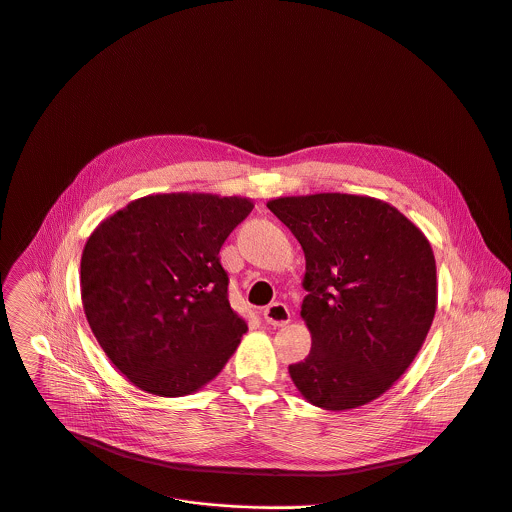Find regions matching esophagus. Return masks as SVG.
<instances>
[{"instance_id":"obj_1","label":"esophagus","mask_w":512,"mask_h":512,"mask_svg":"<svg viewBox=\"0 0 512 512\" xmlns=\"http://www.w3.org/2000/svg\"><path fill=\"white\" fill-rule=\"evenodd\" d=\"M263 319H265L269 325H273V327H283V325H287V323L291 321V313H289V307H287L285 303L275 301V303H271V305L265 307Z\"/></svg>"}]
</instances>
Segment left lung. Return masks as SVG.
Wrapping results in <instances>:
<instances>
[{
	"mask_svg": "<svg viewBox=\"0 0 512 512\" xmlns=\"http://www.w3.org/2000/svg\"><path fill=\"white\" fill-rule=\"evenodd\" d=\"M267 207L305 253L301 317L311 352L289 366L293 384L333 412L376 400L414 362L436 313L428 239L372 197L321 193Z\"/></svg>",
	"mask_w": 512,
	"mask_h": 512,
	"instance_id": "left-lung-1",
	"label": "left lung"
}]
</instances>
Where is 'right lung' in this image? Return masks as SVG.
I'll use <instances>...</instances> for the list:
<instances>
[{
    "instance_id": "right-lung-1",
    "label": "right lung",
    "mask_w": 512,
    "mask_h": 512,
    "mask_svg": "<svg viewBox=\"0 0 512 512\" xmlns=\"http://www.w3.org/2000/svg\"><path fill=\"white\" fill-rule=\"evenodd\" d=\"M251 211L241 197L150 195L90 235L84 311L104 354L140 390L193 394L237 350L247 321L229 303L219 251Z\"/></svg>"
}]
</instances>
